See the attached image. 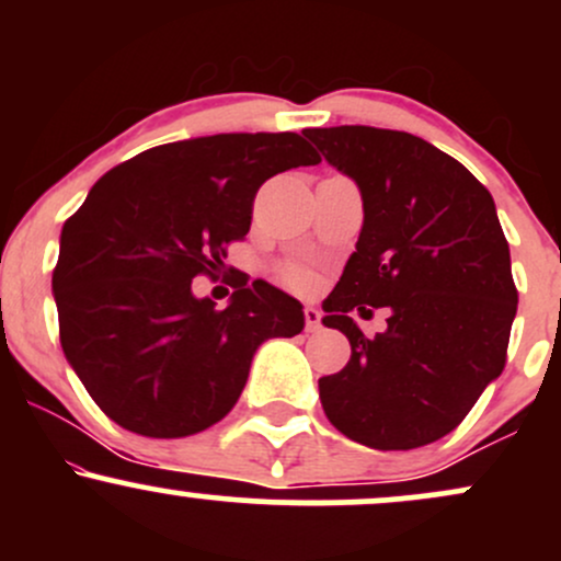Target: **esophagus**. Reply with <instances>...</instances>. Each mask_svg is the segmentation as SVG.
Masks as SVG:
<instances>
[{
    "instance_id": "1",
    "label": "esophagus",
    "mask_w": 561,
    "mask_h": 561,
    "mask_svg": "<svg viewBox=\"0 0 561 561\" xmlns=\"http://www.w3.org/2000/svg\"><path fill=\"white\" fill-rule=\"evenodd\" d=\"M302 317H306V332H319L321 330V311H319V308L308 306L306 311H302Z\"/></svg>"
}]
</instances>
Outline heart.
I'll return each instance as SVG.
<instances>
[{
	"mask_svg": "<svg viewBox=\"0 0 561 561\" xmlns=\"http://www.w3.org/2000/svg\"><path fill=\"white\" fill-rule=\"evenodd\" d=\"M285 279L289 282V285L295 287H306L308 282H311V272H308L306 266H300V263H289V266H285Z\"/></svg>",
	"mask_w": 561,
	"mask_h": 561,
	"instance_id": "heart-1",
	"label": "heart"
}]
</instances>
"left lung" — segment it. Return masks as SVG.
Wrapping results in <instances>:
<instances>
[{
  "mask_svg": "<svg viewBox=\"0 0 561 561\" xmlns=\"http://www.w3.org/2000/svg\"><path fill=\"white\" fill-rule=\"evenodd\" d=\"M358 184L364 227L324 302L351 340L343 371L319 379L324 414L351 440L409 450L440 440L504 371L517 313L508 242L491 192L414 134L306 128ZM375 307L389 327L366 339L350 319Z\"/></svg>",
  "mask_w": 561,
  "mask_h": 561,
  "instance_id": "obj_1",
  "label": "left lung"
}]
</instances>
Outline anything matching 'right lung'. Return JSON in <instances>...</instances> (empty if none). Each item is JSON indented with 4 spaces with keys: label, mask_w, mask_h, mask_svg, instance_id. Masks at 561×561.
Listing matches in <instances>:
<instances>
[{
    "label": "right lung",
    "mask_w": 561,
    "mask_h": 561,
    "mask_svg": "<svg viewBox=\"0 0 561 561\" xmlns=\"http://www.w3.org/2000/svg\"><path fill=\"white\" fill-rule=\"evenodd\" d=\"M300 134H216L152 147L107 171L68 218L53 289L62 353L121 427L184 437L229 414L263 340L302 330V306L231 274L216 311L192 295L244 240L261 184L317 165Z\"/></svg>",
    "instance_id": "right-lung-1"
}]
</instances>
